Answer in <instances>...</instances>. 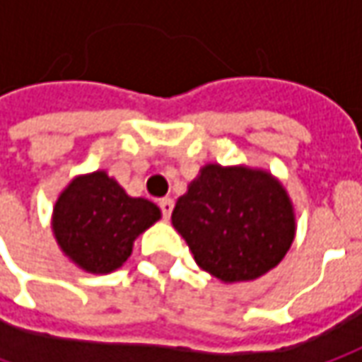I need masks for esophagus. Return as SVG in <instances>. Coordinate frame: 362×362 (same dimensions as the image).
I'll use <instances>...</instances> for the list:
<instances>
[{"label":"esophagus","instance_id":"34e87169","mask_svg":"<svg viewBox=\"0 0 362 362\" xmlns=\"http://www.w3.org/2000/svg\"><path fill=\"white\" fill-rule=\"evenodd\" d=\"M160 210H162L164 220H168L170 214H172V210H174V200H172V198H162V200H160Z\"/></svg>","mask_w":362,"mask_h":362}]
</instances>
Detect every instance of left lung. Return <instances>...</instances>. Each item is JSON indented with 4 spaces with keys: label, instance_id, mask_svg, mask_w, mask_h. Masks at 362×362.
<instances>
[{
    "label": "left lung",
    "instance_id": "left-lung-1",
    "mask_svg": "<svg viewBox=\"0 0 362 362\" xmlns=\"http://www.w3.org/2000/svg\"><path fill=\"white\" fill-rule=\"evenodd\" d=\"M172 224L196 264L224 282L255 281L276 267L296 230L288 194L268 172L218 164L200 170Z\"/></svg>",
    "mask_w": 362,
    "mask_h": 362
}]
</instances>
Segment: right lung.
<instances>
[{
    "instance_id": "add662e5",
    "label": "right lung",
    "mask_w": 362,
    "mask_h": 362,
    "mask_svg": "<svg viewBox=\"0 0 362 362\" xmlns=\"http://www.w3.org/2000/svg\"><path fill=\"white\" fill-rule=\"evenodd\" d=\"M160 220V208L132 198L106 172L80 176L57 198L54 234L76 264L94 274L119 268L138 234Z\"/></svg>"
}]
</instances>
